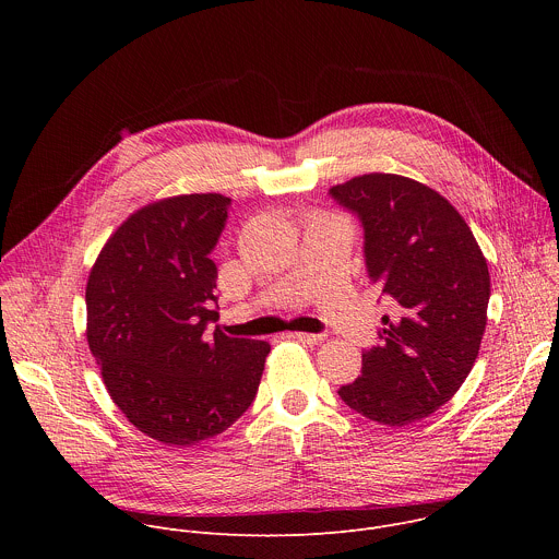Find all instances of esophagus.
Returning <instances> with one entry per match:
<instances>
[{
  "label": "esophagus",
  "mask_w": 559,
  "mask_h": 559,
  "mask_svg": "<svg viewBox=\"0 0 559 559\" xmlns=\"http://www.w3.org/2000/svg\"><path fill=\"white\" fill-rule=\"evenodd\" d=\"M287 338L298 341V343H307V345H318V343H323L325 334H305V332H294V334H287Z\"/></svg>",
  "instance_id": "obj_1"
}]
</instances>
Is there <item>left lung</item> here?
I'll list each match as a JSON object with an SVG mask.
<instances>
[{
  "mask_svg": "<svg viewBox=\"0 0 559 559\" xmlns=\"http://www.w3.org/2000/svg\"><path fill=\"white\" fill-rule=\"evenodd\" d=\"M330 197L358 216L369 281L393 307L362 352V376L338 395L373 423L412 425L451 401L480 352L487 261L457 210L414 179L362 175Z\"/></svg>",
  "mask_w": 559,
  "mask_h": 559,
  "instance_id": "1",
  "label": "left lung"
}]
</instances>
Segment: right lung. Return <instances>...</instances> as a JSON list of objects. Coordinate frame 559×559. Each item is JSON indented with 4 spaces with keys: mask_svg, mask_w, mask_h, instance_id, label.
<instances>
[{
    "mask_svg": "<svg viewBox=\"0 0 559 559\" xmlns=\"http://www.w3.org/2000/svg\"><path fill=\"white\" fill-rule=\"evenodd\" d=\"M231 199L183 194L134 212L86 287L88 345L115 405L145 436L190 447L254 403L270 345L207 325L218 313L210 259Z\"/></svg>",
    "mask_w": 559,
    "mask_h": 559,
    "instance_id": "obj_1",
    "label": "right lung"
}]
</instances>
